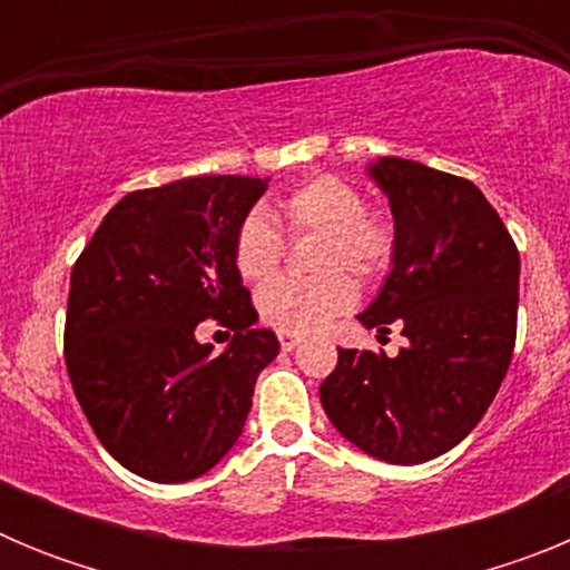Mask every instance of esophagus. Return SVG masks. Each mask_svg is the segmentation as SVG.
I'll list each match as a JSON object with an SVG mask.
<instances>
[{"label": "esophagus", "mask_w": 570, "mask_h": 570, "mask_svg": "<svg viewBox=\"0 0 570 570\" xmlns=\"http://www.w3.org/2000/svg\"><path fill=\"white\" fill-rule=\"evenodd\" d=\"M299 342H302L299 334H288V331H279V345H282V351H294V347L299 345Z\"/></svg>", "instance_id": "esophagus-1"}]
</instances>
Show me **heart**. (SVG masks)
Returning a JSON list of instances; mask_svg holds the SVG:
<instances>
[{"instance_id": "obj_1", "label": "heart", "mask_w": 570, "mask_h": 570, "mask_svg": "<svg viewBox=\"0 0 570 570\" xmlns=\"http://www.w3.org/2000/svg\"><path fill=\"white\" fill-rule=\"evenodd\" d=\"M291 234H320L322 245L314 279L268 282L256 296L259 316L271 328L311 334L334 316L354 308L356 285L342 268L374 282L391 268L396 254V228L382 214L365 210V196L340 176H311L285 194L274 208ZM285 239L265 214L245 216L234 236V265L245 282H265L279 268Z\"/></svg>"}]
</instances>
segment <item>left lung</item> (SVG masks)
Wrapping results in <instances>:
<instances>
[{"label":"left lung","mask_w":570,"mask_h":570,"mask_svg":"<svg viewBox=\"0 0 570 570\" xmlns=\"http://www.w3.org/2000/svg\"><path fill=\"white\" fill-rule=\"evenodd\" d=\"M367 176L387 196L396 254L362 328L407 340L400 354L340 347L320 400L351 445L420 465L471 434L511 365L520 254L482 190L428 165L380 156Z\"/></svg>","instance_id":"1"}]
</instances>
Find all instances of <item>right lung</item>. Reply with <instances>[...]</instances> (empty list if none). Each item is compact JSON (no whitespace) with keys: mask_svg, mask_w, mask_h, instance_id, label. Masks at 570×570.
<instances>
[{"mask_svg":"<svg viewBox=\"0 0 570 570\" xmlns=\"http://www.w3.org/2000/svg\"><path fill=\"white\" fill-rule=\"evenodd\" d=\"M268 179L188 176L108 210L70 274L65 365L108 454L150 482L208 473L239 440L256 376L276 360L256 328L234 236ZM216 318L223 355L195 340Z\"/></svg>","mask_w":570,"mask_h":570,"instance_id":"obj_1","label":"right lung"}]
</instances>
